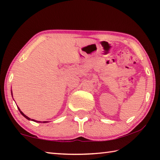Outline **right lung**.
<instances>
[{
	"instance_id": "right-lung-1",
	"label": "right lung",
	"mask_w": 160,
	"mask_h": 160,
	"mask_svg": "<svg viewBox=\"0 0 160 160\" xmlns=\"http://www.w3.org/2000/svg\"><path fill=\"white\" fill-rule=\"evenodd\" d=\"M18 109H19V108H18ZM19 111H20V112L21 113V114L23 116H24V117H25L27 119H28V120H32V121H36V122H40V121H35V120H33V119H31V118H29V117H28V116H27L26 115H25V114H24V113H22V112H21V111L20 110V109H19ZM43 123H47V121H43Z\"/></svg>"
}]
</instances>
